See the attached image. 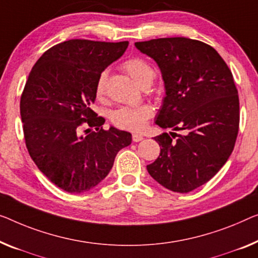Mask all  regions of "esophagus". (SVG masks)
Listing matches in <instances>:
<instances>
[{
	"instance_id": "1",
	"label": "esophagus",
	"mask_w": 258,
	"mask_h": 258,
	"mask_svg": "<svg viewBox=\"0 0 258 258\" xmlns=\"http://www.w3.org/2000/svg\"><path fill=\"white\" fill-rule=\"evenodd\" d=\"M132 139H133L134 142H139V141H141L142 139H144V136H142L141 133L134 132V133L132 134Z\"/></svg>"
}]
</instances>
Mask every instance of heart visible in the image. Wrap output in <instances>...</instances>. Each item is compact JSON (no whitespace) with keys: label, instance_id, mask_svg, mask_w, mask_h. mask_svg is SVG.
Segmentation results:
<instances>
[{"label":"heart","instance_id":"b5f03b06","mask_svg":"<svg viewBox=\"0 0 258 258\" xmlns=\"http://www.w3.org/2000/svg\"><path fill=\"white\" fill-rule=\"evenodd\" d=\"M121 67L141 89L151 87L155 79V71L147 61L140 57H131L122 62ZM106 73L98 76L95 84V95L98 99H104L106 94ZM153 116V109L149 105L122 106L114 111L111 117L112 124L118 128L128 131H141Z\"/></svg>","mask_w":258,"mask_h":258}]
</instances>
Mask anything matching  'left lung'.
<instances>
[{
	"mask_svg": "<svg viewBox=\"0 0 258 258\" xmlns=\"http://www.w3.org/2000/svg\"><path fill=\"white\" fill-rule=\"evenodd\" d=\"M134 45L162 74L166 96L155 124L183 132L176 140L168 133L154 138L161 153L147 170L166 189L186 194L209 182L234 149L240 103L232 72L199 40L159 38Z\"/></svg>",
	"mask_w": 258,
	"mask_h": 258,
	"instance_id": "left-lung-1",
	"label": "left lung"
}]
</instances>
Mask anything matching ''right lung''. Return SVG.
<instances>
[{
  "instance_id": "add662e5",
  "label": "right lung",
  "mask_w": 258,
  "mask_h": 258,
  "mask_svg": "<svg viewBox=\"0 0 258 258\" xmlns=\"http://www.w3.org/2000/svg\"><path fill=\"white\" fill-rule=\"evenodd\" d=\"M127 46L128 41H63L39 57L25 83L21 117L26 148L46 177L71 194L101 183L117 153L132 142L126 131L103 130L105 119L91 109L98 76ZM82 124L96 131L81 136Z\"/></svg>"
}]
</instances>
